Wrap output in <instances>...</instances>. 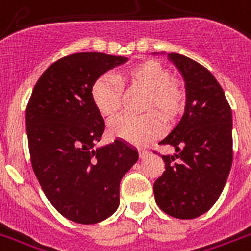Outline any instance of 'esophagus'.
I'll list each match as a JSON object with an SVG mask.
<instances>
[{"label":"esophagus","mask_w":251,"mask_h":251,"mask_svg":"<svg viewBox=\"0 0 251 251\" xmlns=\"http://www.w3.org/2000/svg\"><path fill=\"white\" fill-rule=\"evenodd\" d=\"M138 152H139V158H141V159H143V158H146L147 154H149V151L145 150V149H139Z\"/></svg>","instance_id":"34e87169"}]
</instances>
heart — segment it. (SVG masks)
<instances>
[{
  "label": "heart",
  "instance_id": "b5f03b06",
  "mask_svg": "<svg viewBox=\"0 0 251 251\" xmlns=\"http://www.w3.org/2000/svg\"><path fill=\"white\" fill-rule=\"evenodd\" d=\"M131 83L147 91L143 109H155L166 121L176 118L184 109L185 93L183 88L171 80L167 68L154 60L139 63L137 66L114 76L101 75L91 88V97L97 110L102 116H113L121 106V83ZM163 125L154 112L142 116L122 114L113 118L109 131L113 137L133 145H146L159 137Z\"/></svg>",
  "mask_w": 251,
  "mask_h": 251
}]
</instances>
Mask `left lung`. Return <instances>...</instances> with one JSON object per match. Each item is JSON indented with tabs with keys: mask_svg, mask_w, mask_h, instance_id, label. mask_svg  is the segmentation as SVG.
Here are the masks:
<instances>
[{
	"mask_svg": "<svg viewBox=\"0 0 251 251\" xmlns=\"http://www.w3.org/2000/svg\"><path fill=\"white\" fill-rule=\"evenodd\" d=\"M167 57L185 81V112L159 145L176 151L162 155L164 171L154 183L155 201L176 219H196L213 206L223 192L233 162L232 109L215 76L192 59Z\"/></svg>",
	"mask_w": 251,
	"mask_h": 251,
	"instance_id": "left-lung-1",
	"label": "left lung"
}]
</instances>
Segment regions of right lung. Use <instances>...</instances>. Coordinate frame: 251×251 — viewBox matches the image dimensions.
Masks as SVG:
<instances>
[{"mask_svg":"<svg viewBox=\"0 0 251 251\" xmlns=\"http://www.w3.org/2000/svg\"><path fill=\"white\" fill-rule=\"evenodd\" d=\"M127 57L79 52L59 59L42 74L26 108L32 170L53 208L77 224H97L120 205L122 176L138 151L122 139L95 149L105 122L91 88Z\"/></svg>","mask_w":251,"mask_h":251,"instance_id":"obj_1","label":"right lung"}]
</instances>
